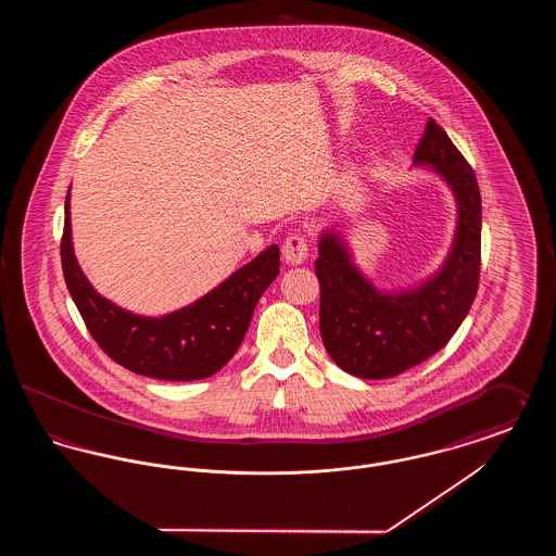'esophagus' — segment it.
Returning <instances> with one entry per match:
<instances>
[{"label":"esophagus","instance_id":"obj_1","mask_svg":"<svg viewBox=\"0 0 556 556\" xmlns=\"http://www.w3.org/2000/svg\"><path fill=\"white\" fill-rule=\"evenodd\" d=\"M308 252H311V243H308V239L300 236V233L288 236L283 241V248H281V254H283L286 263H291V265L304 263L308 258Z\"/></svg>","mask_w":556,"mask_h":556}]
</instances>
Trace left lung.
<instances>
[{"label": "left lung", "mask_w": 556, "mask_h": 556, "mask_svg": "<svg viewBox=\"0 0 556 556\" xmlns=\"http://www.w3.org/2000/svg\"><path fill=\"white\" fill-rule=\"evenodd\" d=\"M458 200V231L444 268L419 290L381 293L350 263L336 236H325L315 263L320 338L333 363L363 379L400 375L440 352L467 317L479 286L481 198L471 164L429 118L415 152Z\"/></svg>", "instance_id": "left-lung-1"}]
</instances>
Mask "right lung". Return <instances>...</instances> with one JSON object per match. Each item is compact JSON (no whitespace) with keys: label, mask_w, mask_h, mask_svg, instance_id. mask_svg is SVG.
<instances>
[{"label":"right lung","mask_w":556,"mask_h":556,"mask_svg":"<svg viewBox=\"0 0 556 556\" xmlns=\"http://www.w3.org/2000/svg\"><path fill=\"white\" fill-rule=\"evenodd\" d=\"M60 261L66 288L98 345L121 367L166 381L204 379L223 369L238 352L258 298L279 275V248L270 245L191 306L166 317H137L98 295L80 273L68 195Z\"/></svg>","instance_id":"1"}]
</instances>
